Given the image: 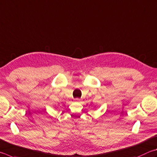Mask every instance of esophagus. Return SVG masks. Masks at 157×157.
<instances>
[{"mask_svg": "<svg viewBox=\"0 0 157 157\" xmlns=\"http://www.w3.org/2000/svg\"><path fill=\"white\" fill-rule=\"evenodd\" d=\"M75 101H76V102H80L81 101V99H79V98H76V99H75Z\"/></svg>", "mask_w": 157, "mask_h": 157, "instance_id": "esophagus-1", "label": "esophagus"}]
</instances>
